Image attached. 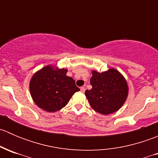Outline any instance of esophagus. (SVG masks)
<instances>
[{
	"label": "esophagus",
	"mask_w": 158,
	"mask_h": 158,
	"mask_svg": "<svg viewBox=\"0 0 158 158\" xmlns=\"http://www.w3.org/2000/svg\"><path fill=\"white\" fill-rule=\"evenodd\" d=\"M80 90H81V92H85V87H81Z\"/></svg>",
	"instance_id": "obj_1"
}]
</instances>
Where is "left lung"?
Segmentation results:
<instances>
[{
    "label": "left lung",
    "instance_id": "1",
    "mask_svg": "<svg viewBox=\"0 0 158 158\" xmlns=\"http://www.w3.org/2000/svg\"><path fill=\"white\" fill-rule=\"evenodd\" d=\"M92 73V88L85 92L91 107L102 114L117 111L128 97V87L125 77L115 69L101 73L93 70Z\"/></svg>",
    "mask_w": 158,
    "mask_h": 158
}]
</instances>
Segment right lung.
<instances>
[{"label":"right lung","mask_w":158,"mask_h":158,"mask_svg":"<svg viewBox=\"0 0 158 158\" xmlns=\"http://www.w3.org/2000/svg\"><path fill=\"white\" fill-rule=\"evenodd\" d=\"M66 69H58L49 65L32 76L30 95L38 107L55 112L66 106L73 94L80 90L74 79L66 76Z\"/></svg>","instance_id":"obj_1"}]
</instances>
